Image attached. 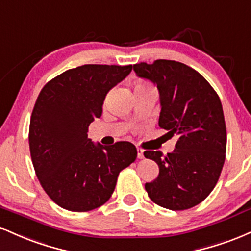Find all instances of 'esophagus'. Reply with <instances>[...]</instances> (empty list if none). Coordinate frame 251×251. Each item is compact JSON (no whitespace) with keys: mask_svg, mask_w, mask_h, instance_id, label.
Segmentation results:
<instances>
[{"mask_svg":"<svg viewBox=\"0 0 251 251\" xmlns=\"http://www.w3.org/2000/svg\"><path fill=\"white\" fill-rule=\"evenodd\" d=\"M136 150H137V157L138 158H143L144 157V156H143V150L141 149L140 147H137Z\"/></svg>","mask_w":251,"mask_h":251,"instance_id":"34e87169","label":"esophagus"}]
</instances>
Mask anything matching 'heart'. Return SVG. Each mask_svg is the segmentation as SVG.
<instances>
[{
	"mask_svg": "<svg viewBox=\"0 0 251 251\" xmlns=\"http://www.w3.org/2000/svg\"><path fill=\"white\" fill-rule=\"evenodd\" d=\"M138 88H152V87L148 83V82L142 81V79H137V81L135 82V89H138Z\"/></svg>",
	"mask_w": 251,
	"mask_h": 251,
	"instance_id": "obj_1",
	"label": "heart"
}]
</instances>
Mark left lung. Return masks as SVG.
<instances>
[{"label":"left lung","instance_id":"8db88e82","mask_svg":"<svg viewBox=\"0 0 251 251\" xmlns=\"http://www.w3.org/2000/svg\"><path fill=\"white\" fill-rule=\"evenodd\" d=\"M132 67L140 77L157 85L158 126L168 136L177 137L167 156L144 151L160 169L157 177L144 185L148 196L170 210L195 207L213 191L225 164L226 129L220 97L201 74L181 62L156 60Z\"/></svg>","mask_w":251,"mask_h":251}]
</instances>
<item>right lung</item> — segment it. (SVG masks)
Returning a JSON list of instances; mask_svg holds the SVG:
<instances>
[{
    "mask_svg": "<svg viewBox=\"0 0 251 251\" xmlns=\"http://www.w3.org/2000/svg\"><path fill=\"white\" fill-rule=\"evenodd\" d=\"M132 66L84 64L60 74L40 91L29 126L35 173L50 199L76 213L110 199L119 174L136 160V147L121 141L94 144L88 128L102 115L108 91Z\"/></svg>",
    "mask_w": 251,
    "mask_h": 251,
    "instance_id": "right-lung-1",
    "label": "right lung"
}]
</instances>
